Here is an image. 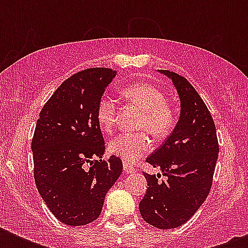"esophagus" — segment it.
Masks as SVG:
<instances>
[{"instance_id": "1", "label": "esophagus", "mask_w": 248, "mask_h": 248, "mask_svg": "<svg viewBox=\"0 0 248 248\" xmlns=\"http://www.w3.org/2000/svg\"><path fill=\"white\" fill-rule=\"evenodd\" d=\"M124 172H126V173H131V172H134V171H135V167H134V166L128 165V163L124 162Z\"/></svg>"}]
</instances>
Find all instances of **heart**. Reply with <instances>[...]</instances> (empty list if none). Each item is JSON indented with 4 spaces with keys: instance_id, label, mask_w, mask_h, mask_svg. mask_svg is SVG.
Segmentation results:
<instances>
[{
    "instance_id": "b5f03b06",
    "label": "heart",
    "mask_w": 248,
    "mask_h": 248,
    "mask_svg": "<svg viewBox=\"0 0 248 248\" xmlns=\"http://www.w3.org/2000/svg\"><path fill=\"white\" fill-rule=\"evenodd\" d=\"M121 95L141 109V117L138 128L145 130L155 139H163L172 131L176 116L163 91L151 83H132L121 89ZM118 108L112 97L103 96L97 101L96 120L104 132H112L117 122ZM151 148V140L145 132L121 134L108 144V151L124 159V162L132 163L144 155Z\"/></svg>"
}]
</instances>
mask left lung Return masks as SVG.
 I'll return each mask as SVG.
<instances>
[{"instance_id":"1","label":"left lung","mask_w":248,"mask_h":248,"mask_svg":"<svg viewBox=\"0 0 248 248\" xmlns=\"http://www.w3.org/2000/svg\"><path fill=\"white\" fill-rule=\"evenodd\" d=\"M172 79L181 101L179 122L165 143L147 162L162 170L161 175L144 172L148 181L140 214L149 225L173 229L186 223L207 198L212 186L219 143L215 122L208 108L188 79L175 72L161 69Z\"/></svg>"}]
</instances>
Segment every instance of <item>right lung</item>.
<instances>
[{
	"label": "right lung",
	"mask_w": 248,
	"mask_h": 248,
	"mask_svg": "<svg viewBox=\"0 0 248 248\" xmlns=\"http://www.w3.org/2000/svg\"><path fill=\"white\" fill-rule=\"evenodd\" d=\"M114 76L110 68L77 72L56 89L37 120V189L56 219L71 227L99 217L107 192L122 173L120 157L101 159L105 144L96 120L97 101Z\"/></svg>",
	"instance_id": "1"
}]
</instances>
